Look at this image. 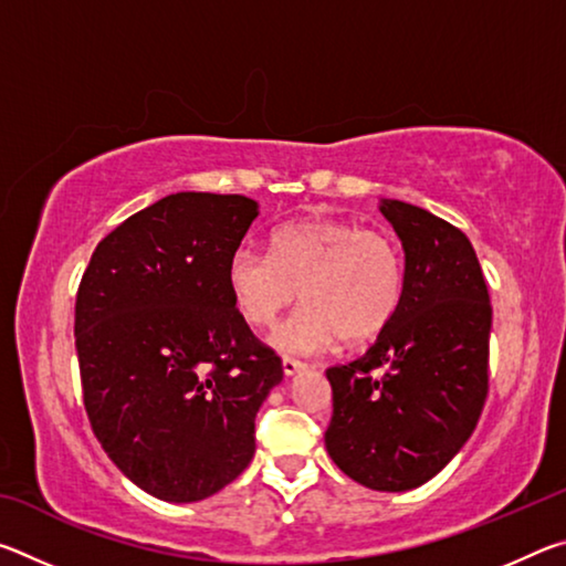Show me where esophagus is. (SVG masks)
<instances>
[{
    "label": "esophagus",
    "mask_w": 566,
    "mask_h": 566,
    "mask_svg": "<svg viewBox=\"0 0 566 566\" xmlns=\"http://www.w3.org/2000/svg\"><path fill=\"white\" fill-rule=\"evenodd\" d=\"M304 367H306V364L300 361V359H294V357H284V359H282V369H284L286 377L296 375V371H302Z\"/></svg>",
    "instance_id": "34e87169"
}]
</instances>
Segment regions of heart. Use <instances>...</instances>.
Listing matches in <instances>:
<instances>
[{"instance_id":"b5f03b06","label":"heart","mask_w":566,"mask_h":566,"mask_svg":"<svg viewBox=\"0 0 566 566\" xmlns=\"http://www.w3.org/2000/svg\"><path fill=\"white\" fill-rule=\"evenodd\" d=\"M229 292L252 327H270L302 290L304 306L280 324L284 352L317 354L342 339L371 342L389 327L405 294L399 247L379 229L344 219H300L272 234L270 254L239 247L229 260Z\"/></svg>"}]
</instances>
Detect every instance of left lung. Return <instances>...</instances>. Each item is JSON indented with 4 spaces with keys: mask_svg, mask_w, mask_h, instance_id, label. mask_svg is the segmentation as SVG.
Returning a JSON list of instances; mask_svg holds the SVG:
<instances>
[{
    "mask_svg": "<svg viewBox=\"0 0 566 566\" xmlns=\"http://www.w3.org/2000/svg\"><path fill=\"white\" fill-rule=\"evenodd\" d=\"M381 214L405 247V294L367 354L327 369L324 444L354 482L407 492L474 432L490 391L492 304L462 229L399 199Z\"/></svg>",
    "mask_w": 566,
    "mask_h": 566,
    "instance_id": "1",
    "label": "left lung"
}]
</instances>
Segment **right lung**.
<instances>
[{
    "mask_svg": "<svg viewBox=\"0 0 566 566\" xmlns=\"http://www.w3.org/2000/svg\"><path fill=\"white\" fill-rule=\"evenodd\" d=\"M256 219L242 195L177 191L94 249L74 304L84 409L119 472L165 502L224 490L254 457L282 359L249 329L229 260Z\"/></svg>",
    "mask_w": 566,
    "mask_h": 566,
    "instance_id": "add662e5",
    "label": "right lung"
}]
</instances>
